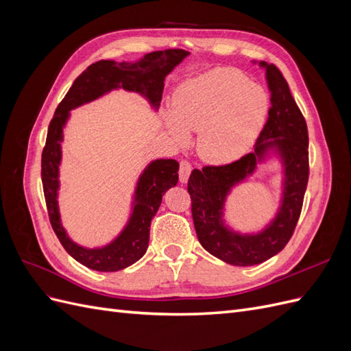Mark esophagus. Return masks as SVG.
<instances>
[{
	"label": "esophagus",
	"mask_w": 351,
	"mask_h": 351,
	"mask_svg": "<svg viewBox=\"0 0 351 351\" xmlns=\"http://www.w3.org/2000/svg\"><path fill=\"white\" fill-rule=\"evenodd\" d=\"M192 164L189 161H182L180 162V169H178V177H180V182L182 183H187V180L190 177V173H192Z\"/></svg>",
	"instance_id": "esophagus-1"
}]
</instances>
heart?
<instances>
[{
    "label": "heart",
    "mask_w": 351,
    "mask_h": 351,
    "mask_svg": "<svg viewBox=\"0 0 351 351\" xmlns=\"http://www.w3.org/2000/svg\"><path fill=\"white\" fill-rule=\"evenodd\" d=\"M271 99L261 84L237 69L221 67L187 80L174 110L167 111L169 133L180 143L197 134V152L210 164H230L256 143L268 120Z\"/></svg>",
    "instance_id": "b5f03b06"
}]
</instances>
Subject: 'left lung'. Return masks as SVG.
<instances>
[{
	"instance_id": "left-lung-1",
	"label": "left lung",
	"mask_w": 351,
	"mask_h": 351,
	"mask_svg": "<svg viewBox=\"0 0 351 351\" xmlns=\"http://www.w3.org/2000/svg\"><path fill=\"white\" fill-rule=\"evenodd\" d=\"M258 64L267 71L271 108L254 149L227 165L193 169L187 183L200 244L215 258L236 267L262 263L285 247L299 221L309 180V136L304 117L281 71L265 61ZM271 154L280 157L283 167V195L278 214L258 233L232 230L223 219L228 195Z\"/></svg>"
}]
</instances>
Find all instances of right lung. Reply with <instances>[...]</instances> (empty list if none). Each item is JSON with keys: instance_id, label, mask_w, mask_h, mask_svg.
Listing matches in <instances>:
<instances>
[{"instance_id": "right-lung-1", "label": "right lung", "mask_w": 351, "mask_h": 351, "mask_svg": "<svg viewBox=\"0 0 351 351\" xmlns=\"http://www.w3.org/2000/svg\"><path fill=\"white\" fill-rule=\"evenodd\" d=\"M189 54L184 49H165L149 52L134 62L112 60L95 62L74 80L52 117L40 164L48 215L62 247L84 267L99 272H115L130 267L143 256L149 243L151 221L161 206L167 190L178 182V162L176 159H155L147 164L136 183L130 217L120 234L101 247L80 246L62 227L58 208L62 130L70 119V111L115 89L142 95L158 111L165 77Z\"/></svg>"}]
</instances>
